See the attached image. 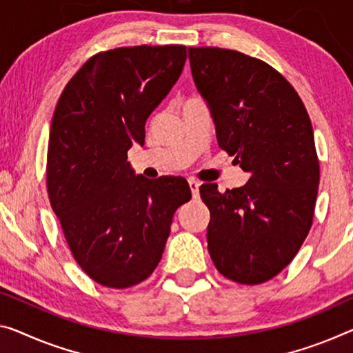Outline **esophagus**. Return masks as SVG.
Returning <instances> with one entry per match:
<instances>
[{
    "label": "esophagus",
    "instance_id": "1",
    "mask_svg": "<svg viewBox=\"0 0 353 353\" xmlns=\"http://www.w3.org/2000/svg\"><path fill=\"white\" fill-rule=\"evenodd\" d=\"M189 188H191V192L194 197H199V188H200V183L195 181L194 178H189Z\"/></svg>",
    "mask_w": 353,
    "mask_h": 353
}]
</instances>
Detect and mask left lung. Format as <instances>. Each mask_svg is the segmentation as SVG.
Instances as JSON below:
<instances>
[{
    "label": "left lung",
    "mask_w": 353,
    "mask_h": 353,
    "mask_svg": "<svg viewBox=\"0 0 353 353\" xmlns=\"http://www.w3.org/2000/svg\"><path fill=\"white\" fill-rule=\"evenodd\" d=\"M189 63L219 146L249 173L224 192L200 186L208 252L225 278L265 283L292 262L312 225L321 172L311 120L292 85L260 59L189 47Z\"/></svg>",
    "instance_id": "obj_1"
}]
</instances>
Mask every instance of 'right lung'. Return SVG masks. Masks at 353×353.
Returning <instances> with one entry per match:
<instances>
[{
	"label": "right lung",
	"instance_id": "1",
	"mask_svg": "<svg viewBox=\"0 0 353 353\" xmlns=\"http://www.w3.org/2000/svg\"><path fill=\"white\" fill-rule=\"evenodd\" d=\"M184 63V46L99 53L70 79L53 113L48 199L74 259L105 287L126 289L153 273L173 214L191 200L184 178L148 180L128 161Z\"/></svg>",
	"mask_w": 353,
	"mask_h": 353
}]
</instances>
